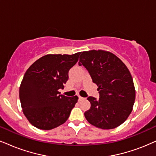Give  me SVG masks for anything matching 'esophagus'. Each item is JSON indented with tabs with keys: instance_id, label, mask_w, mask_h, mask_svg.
<instances>
[{
	"instance_id": "34e87169",
	"label": "esophagus",
	"mask_w": 156,
	"mask_h": 156,
	"mask_svg": "<svg viewBox=\"0 0 156 156\" xmlns=\"http://www.w3.org/2000/svg\"><path fill=\"white\" fill-rule=\"evenodd\" d=\"M83 99H84L83 97H81L80 96H78V101H81Z\"/></svg>"
}]
</instances>
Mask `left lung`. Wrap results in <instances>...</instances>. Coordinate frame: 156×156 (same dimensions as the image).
I'll use <instances>...</instances> for the list:
<instances>
[{
    "mask_svg": "<svg viewBox=\"0 0 156 156\" xmlns=\"http://www.w3.org/2000/svg\"><path fill=\"white\" fill-rule=\"evenodd\" d=\"M98 86L99 98L88 96L90 108L84 113L92 125L103 129L122 125L131 114L135 100L133 80L116 55L103 50L83 52L78 62Z\"/></svg>",
    "mask_w": 156,
    "mask_h": 156,
    "instance_id": "8db88e82",
    "label": "left lung"
}]
</instances>
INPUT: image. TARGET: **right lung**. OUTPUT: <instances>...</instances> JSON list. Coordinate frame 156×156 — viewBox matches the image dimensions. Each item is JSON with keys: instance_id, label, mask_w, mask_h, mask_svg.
I'll use <instances>...</instances> for the list:
<instances>
[{"instance_id": "right-lung-1", "label": "right lung", "mask_w": 156, "mask_h": 156, "mask_svg": "<svg viewBox=\"0 0 156 156\" xmlns=\"http://www.w3.org/2000/svg\"><path fill=\"white\" fill-rule=\"evenodd\" d=\"M80 52L47 55L28 68L19 88L23 112L38 129L49 130L65 123L78 101V96L60 94L68 80V72L78 62Z\"/></svg>"}]
</instances>
